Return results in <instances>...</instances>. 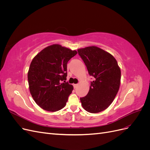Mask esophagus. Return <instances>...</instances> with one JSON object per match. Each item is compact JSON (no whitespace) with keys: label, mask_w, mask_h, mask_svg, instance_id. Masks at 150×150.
<instances>
[{"label":"esophagus","mask_w":150,"mask_h":150,"mask_svg":"<svg viewBox=\"0 0 150 150\" xmlns=\"http://www.w3.org/2000/svg\"><path fill=\"white\" fill-rule=\"evenodd\" d=\"M78 84H73V86H74V88L78 87Z\"/></svg>","instance_id":"esophagus-1"}]
</instances>
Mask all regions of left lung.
Here are the masks:
<instances>
[{"mask_svg":"<svg viewBox=\"0 0 150 150\" xmlns=\"http://www.w3.org/2000/svg\"><path fill=\"white\" fill-rule=\"evenodd\" d=\"M90 76L91 82L88 94L80 98L81 105L91 113L105 110L114 100L121 83V69L110 53L97 46L78 49Z\"/></svg>","mask_w":150,"mask_h":150,"instance_id":"8db88e82","label":"left lung"}]
</instances>
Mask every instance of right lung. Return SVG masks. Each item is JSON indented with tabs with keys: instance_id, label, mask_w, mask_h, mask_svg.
I'll return each instance as SVG.
<instances>
[{
	"instance_id": "obj_1",
	"label": "right lung",
	"mask_w": 150,
	"mask_h": 150,
	"mask_svg": "<svg viewBox=\"0 0 150 150\" xmlns=\"http://www.w3.org/2000/svg\"><path fill=\"white\" fill-rule=\"evenodd\" d=\"M78 53L54 44L42 49L32 61L28 73L32 97L43 110L55 112L66 105L73 86L66 82L67 64Z\"/></svg>"
}]
</instances>
